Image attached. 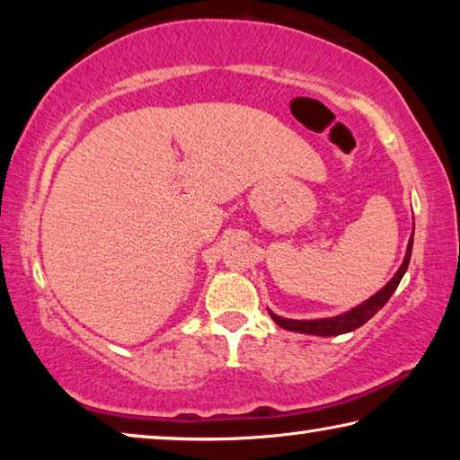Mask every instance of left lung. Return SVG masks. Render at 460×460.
<instances>
[{
	"label": "left lung",
	"mask_w": 460,
	"mask_h": 460,
	"mask_svg": "<svg viewBox=\"0 0 460 460\" xmlns=\"http://www.w3.org/2000/svg\"><path fill=\"white\" fill-rule=\"evenodd\" d=\"M411 245H414V233H411V237L408 241V249H406V255H403L402 266L398 271H395L394 278L389 279L379 292L373 294L371 298L361 302L359 306L347 310V313L329 316V318H313V321H294V318L278 316L271 313V310H268V313L271 318H274V323L282 326V329L292 331V332H302V334H316V337H337V334H345L359 329V326L367 323L371 316H376L377 310L384 308L385 302L392 298V294L395 292V288H398L403 274H406L408 270V263L411 258Z\"/></svg>",
	"instance_id": "8db88e82"
}]
</instances>
